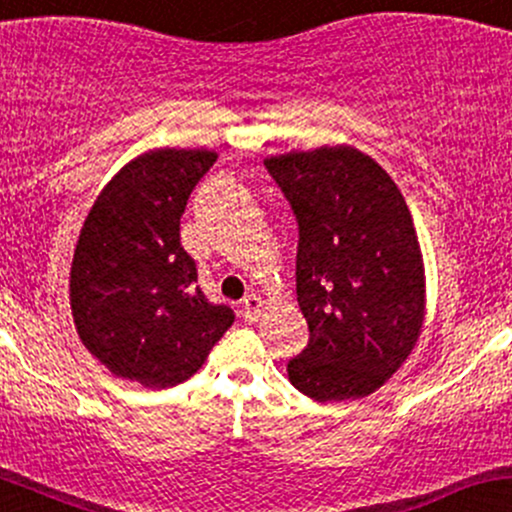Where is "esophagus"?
<instances>
[{"instance_id": "1", "label": "esophagus", "mask_w": 512, "mask_h": 512, "mask_svg": "<svg viewBox=\"0 0 512 512\" xmlns=\"http://www.w3.org/2000/svg\"><path fill=\"white\" fill-rule=\"evenodd\" d=\"M263 312V300L258 295H249L244 297V302H241V314H244L246 321H256L261 317Z\"/></svg>"}]
</instances>
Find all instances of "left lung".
Segmentation results:
<instances>
[{
  "label": "left lung",
  "mask_w": 512,
  "mask_h": 512,
  "mask_svg": "<svg viewBox=\"0 0 512 512\" xmlns=\"http://www.w3.org/2000/svg\"><path fill=\"white\" fill-rule=\"evenodd\" d=\"M300 225L297 302L309 343L287 363L314 401L363 399L404 365L426 321V268L392 176L350 145L266 159Z\"/></svg>",
  "instance_id": "left-lung-1"
}]
</instances>
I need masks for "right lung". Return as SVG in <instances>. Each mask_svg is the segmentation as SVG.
I'll return each mask as SVG.
<instances>
[{"label":"right lung","instance_id":"right-lung-1","mask_svg":"<svg viewBox=\"0 0 512 512\" xmlns=\"http://www.w3.org/2000/svg\"><path fill=\"white\" fill-rule=\"evenodd\" d=\"M212 149H149L103 186L86 215L70 271L74 326L118 380L147 389L186 382L234 324L205 300L181 246L188 195L215 164Z\"/></svg>","mask_w":512,"mask_h":512}]
</instances>
